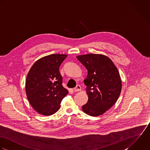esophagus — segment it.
Returning <instances> with one entry per match:
<instances>
[{
	"label": "esophagus",
	"mask_w": 150,
	"mask_h": 150,
	"mask_svg": "<svg viewBox=\"0 0 150 150\" xmlns=\"http://www.w3.org/2000/svg\"><path fill=\"white\" fill-rule=\"evenodd\" d=\"M81 86L79 85H77L76 86V87L74 88V91H81Z\"/></svg>",
	"instance_id": "34e87169"
}]
</instances>
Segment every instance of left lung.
I'll return each instance as SVG.
<instances>
[{
    "label": "left lung",
    "mask_w": 150,
    "mask_h": 150,
    "mask_svg": "<svg viewBox=\"0 0 150 150\" xmlns=\"http://www.w3.org/2000/svg\"><path fill=\"white\" fill-rule=\"evenodd\" d=\"M76 58L88 69L84 83L88 101L82 110L90 116L101 115L113 106L120 96L122 81L118 69L103 54L91 53Z\"/></svg>",
    "instance_id": "1"
}]
</instances>
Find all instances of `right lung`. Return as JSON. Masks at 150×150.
<instances>
[{
    "instance_id": "obj_1",
    "label": "right lung",
    "mask_w": 150,
    "mask_h": 150,
    "mask_svg": "<svg viewBox=\"0 0 150 150\" xmlns=\"http://www.w3.org/2000/svg\"><path fill=\"white\" fill-rule=\"evenodd\" d=\"M67 54H53L37 60L25 81V91L32 107L43 115L56 113L68 91L62 85L59 67Z\"/></svg>"
}]
</instances>
